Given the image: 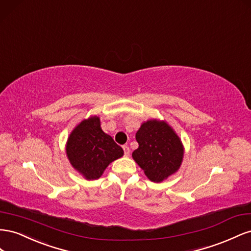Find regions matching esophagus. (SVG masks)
I'll return each mask as SVG.
<instances>
[{
  "mask_svg": "<svg viewBox=\"0 0 251 251\" xmlns=\"http://www.w3.org/2000/svg\"><path fill=\"white\" fill-rule=\"evenodd\" d=\"M123 150H124V155H126V156L129 155V152H130L129 147H128L127 145H124V146H123Z\"/></svg>",
  "mask_w": 251,
  "mask_h": 251,
  "instance_id": "1",
  "label": "esophagus"
}]
</instances>
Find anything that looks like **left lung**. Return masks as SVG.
Here are the masks:
<instances>
[{"instance_id":"left-lung-1","label":"left lung","mask_w":251,"mask_h":251,"mask_svg":"<svg viewBox=\"0 0 251 251\" xmlns=\"http://www.w3.org/2000/svg\"><path fill=\"white\" fill-rule=\"evenodd\" d=\"M139 147L132 157L152 182H162L175 174L183 159V146L165 122L147 121L135 134Z\"/></svg>"}]
</instances>
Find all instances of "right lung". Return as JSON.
I'll return each mask as SVG.
<instances>
[{
  "label": "right lung",
  "instance_id": "obj_1",
  "mask_svg": "<svg viewBox=\"0 0 251 251\" xmlns=\"http://www.w3.org/2000/svg\"><path fill=\"white\" fill-rule=\"evenodd\" d=\"M66 152L71 165L88 180L99 178L112 161L124 154L122 147L102 130L98 117L84 120L75 127Z\"/></svg>",
  "mask_w": 251,
  "mask_h": 251
}]
</instances>
